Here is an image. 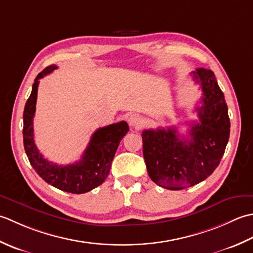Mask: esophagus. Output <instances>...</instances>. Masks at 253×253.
I'll return each instance as SVG.
<instances>
[{"label": "esophagus", "mask_w": 253, "mask_h": 253, "mask_svg": "<svg viewBox=\"0 0 253 253\" xmlns=\"http://www.w3.org/2000/svg\"><path fill=\"white\" fill-rule=\"evenodd\" d=\"M128 125H130L132 127H140L142 126V118L137 115H131L128 117Z\"/></svg>", "instance_id": "obj_1"}]
</instances>
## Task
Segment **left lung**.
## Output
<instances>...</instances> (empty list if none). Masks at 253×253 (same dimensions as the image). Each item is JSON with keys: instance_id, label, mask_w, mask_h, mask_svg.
I'll return each mask as SVG.
<instances>
[{"instance_id": "8db88e82", "label": "left lung", "mask_w": 253, "mask_h": 253, "mask_svg": "<svg viewBox=\"0 0 253 253\" xmlns=\"http://www.w3.org/2000/svg\"><path fill=\"white\" fill-rule=\"evenodd\" d=\"M192 74L203 97L202 106L197 108L200 121L192 123L190 138L180 136L176 127L142 133L148 176L169 190L192 187L210 177L219 165L229 138L228 108L213 71L200 68Z\"/></svg>"}]
</instances>
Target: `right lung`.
Instances as JSON below:
<instances>
[{"label":"right lung","mask_w":253,"mask_h":253,"mask_svg":"<svg viewBox=\"0 0 253 253\" xmlns=\"http://www.w3.org/2000/svg\"><path fill=\"white\" fill-rule=\"evenodd\" d=\"M55 69V65H50L37 75L33 84L32 94L25 105L23 116L25 152L30 165L45 182L69 193H86L100 185L108 177L112 159L121 140L128 131V126L126 121H121L98 128L92 134L88 146L80 162L66 166H59L47 161L39 153L35 144L33 123L39 80Z\"/></svg>","instance_id":"right-lung-1"}]
</instances>
